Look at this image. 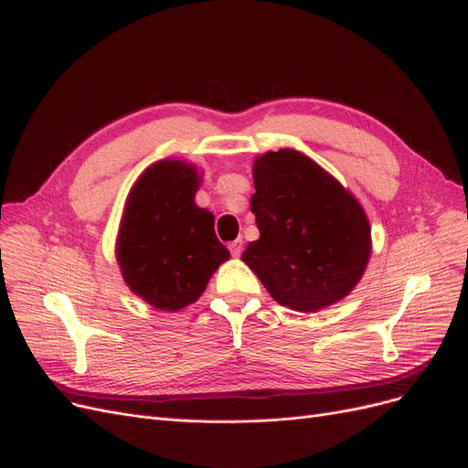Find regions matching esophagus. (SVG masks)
I'll list each match as a JSON object with an SVG mask.
<instances>
[{
    "mask_svg": "<svg viewBox=\"0 0 468 468\" xmlns=\"http://www.w3.org/2000/svg\"><path fill=\"white\" fill-rule=\"evenodd\" d=\"M230 253H232V256L234 258H239V253H242V248H244V242H242V239H234V242H230Z\"/></svg>",
    "mask_w": 468,
    "mask_h": 468,
    "instance_id": "1",
    "label": "esophagus"
}]
</instances>
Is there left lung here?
Returning a JSON list of instances; mask_svg holds the SVG:
<instances>
[{
    "mask_svg": "<svg viewBox=\"0 0 468 468\" xmlns=\"http://www.w3.org/2000/svg\"><path fill=\"white\" fill-rule=\"evenodd\" d=\"M253 187L260 238L248 244L242 260L267 292L299 313L342 301L371 256V229L359 201L291 148L256 158Z\"/></svg>",
    "mask_w": 468,
    "mask_h": 468,
    "instance_id": "left-lung-1",
    "label": "left lung"
}]
</instances>
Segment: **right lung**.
Listing matches in <instances>:
<instances>
[{
  "instance_id": "obj_1",
  "label": "right lung",
  "mask_w": 468,
  "mask_h": 468,
  "mask_svg": "<svg viewBox=\"0 0 468 468\" xmlns=\"http://www.w3.org/2000/svg\"><path fill=\"white\" fill-rule=\"evenodd\" d=\"M199 181L195 165L162 160L138 177L126 199L117 261L126 285L154 308L195 303L230 258L215 234V217L193 201Z\"/></svg>"
}]
</instances>
